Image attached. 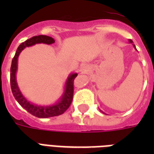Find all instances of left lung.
I'll list each match as a JSON object with an SVG mask.
<instances>
[{
    "mask_svg": "<svg viewBox=\"0 0 154 154\" xmlns=\"http://www.w3.org/2000/svg\"><path fill=\"white\" fill-rule=\"evenodd\" d=\"M129 43H133V42H132L131 40H129ZM134 48L136 49V47H135V45H134ZM101 112H102V111H101Z\"/></svg>",
    "mask_w": 154,
    "mask_h": 154,
    "instance_id": "obj_1",
    "label": "left lung"
}]
</instances>
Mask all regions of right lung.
<instances>
[{"label":"right lung","instance_id":"obj_1","mask_svg":"<svg viewBox=\"0 0 154 154\" xmlns=\"http://www.w3.org/2000/svg\"><path fill=\"white\" fill-rule=\"evenodd\" d=\"M55 42L53 37L45 36V35H39V36H35L32 37L25 42H23L19 45L17 49L16 54L12 60V65L10 69V85L12 93L13 96L15 97L20 106H22L25 110L31 113L35 117H39V118H47V117H55L62 114L68 109L72 101V97H73V81L75 77L77 76V73H71L69 76L67 81L65 82V92L63 94L61 98L57 103L54 105H48V106H41L32 104L27 101V99L23 96L22 94L20 93L19 87L17 83L16 80V72L17 69V58L19 54L23 49L26 47L32 46L36 44L39 43H44V44L51 45Z\"/></svg>","mask_w":154,"mask_h":154}]
</instances>
